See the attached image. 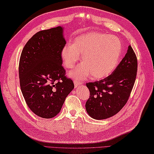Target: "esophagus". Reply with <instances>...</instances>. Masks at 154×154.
I'll list each match as a JSON object with an SVG mask.
<instances>
[{"label": "esophagus", "instance_id": "1", "mask_svg": "<svg viewBox=\"0 0 154 154\" xmlns=\"http://www.w3.org/2000/svg\"><path fill=\"white\" fill-rule=\"evenodd\" d=\"M81 83L79 82V81H78V80H77V79H75V80H74V85H75V88H77V86L79 85H80Z\"/></svg>", "mask_w": 154, "mask_h": 154}]
</instances>
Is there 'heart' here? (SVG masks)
Listing matches in <instances>:
<instances>
[{
	"label": "heart",
	"mask_w": 154,
	"mask_h": 154,
	"mask_svg": "<svg viewBox=\"0 0 154 154\" xmlns=\"http://www.w3.org/2000/svg\"><path fill=\"white\" fill-rule=\"evenodd\" d=\"M121 51L119 38L99 32H87L75 38L72 45L64 46L61 56L65 67L71 69L82 55L83 63L71 73L75 79L83 80L91 75L94 79H101L115 69Z\"/></svg>",
	"instance_id": "obj_1"
}]
</instances>
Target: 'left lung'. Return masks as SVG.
<instances>
[{
  "label": "left lung",
  "mask_w": 154,
  "mask_h": 154,
  "mask_svg": "<svg viewBox=\"0 0 154 154\" xmlns=\"http://www.w3.org/2000/svg\"><path fill=\"white\" fill-rule=\"evenodd\" d=\"M138 61L131 45L113 73L103 79L87 83L90 96L85 104L89 115L103 120L115 115L128 100L134 85Z\"/></svg>",
  "instance_id": "8db88e82"
}]
</instances>
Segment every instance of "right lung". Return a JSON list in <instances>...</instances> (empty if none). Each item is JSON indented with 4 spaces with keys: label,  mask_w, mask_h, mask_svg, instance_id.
I'll return each instance as SVG.
<instances>
[{
    "label": "right lung",
    "mask_w": 154,
    "mask_h": 154,
    "mask_svg": "<svg viewBox=\"0 0 154 154\" xmlns=\"http://www.w3.org/2000/svg\"><path fill=\"white\" fill-rule=\"evenodd\" d=\"M66 44L60 26L41 30L24 45L19 61L21 91L37 116L51 119L60 112L74 83L65 76L61 53Z\"/></svg>",
    "instance_id": "obj_1"
}]
</instances>
